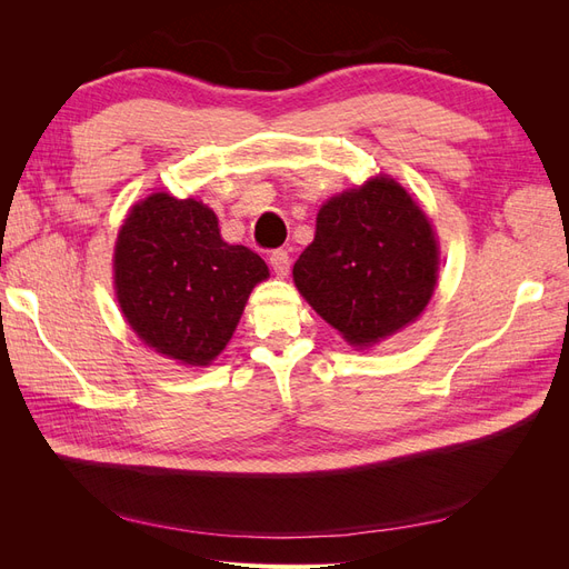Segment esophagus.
Returning a JSON list of instances; mask_svg holds the SVG:
<instances>
[{"mask_svg":"<svg viewBox=\"0 0 569 569\" xmlns=\"http://www.w3.org/2000/svg\"><path fill=\"white\" fill-rule=\"evenodd\" d=\"M289 266H291V261H289V253L284 249H278L270 253V268L274 274H278V278H287Z\"/></svg>","mask_w":569,"mask_h":569,"instance_id":"esophagus-1","label":"esophagus"}]
</instances>
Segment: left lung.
Listing matches in <instances>:
<instances>
[{"mask_svg":"<svg viewBox=\"0 0 569 569\" xmlns=\"http://www.w3.org/2000/svg\"><path fill=\"white\" fill-rule=\"evenodd\" d=\"M439 263L432 218L399 180L377 173L320 206L291 274L308 306L363 351L425 313Z\"/></svg>","mask_w":569,"mask_h":569,"instance_id":"obj_1","label":"left lung"}]
</instances>
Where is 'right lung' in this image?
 Returning <instances> with one entry per match:
<instances>
[{
  "label": "right lung",
  "mask_w": 569,
  "mask_h": 569,
  "mask_svg": "<svg viewBox=\"0 0 569 569\" xmlns=\"http://www.w3.org/2000/svg\"><path fill=\"white\" fill-rule=\"evenodd\" d=\"M266 261L228 244L201 199L151 192L113 244V295L144 347L184 368H209L228 347Z\"/></svg>",
  "instance_id": "1"
}]
</instances>
